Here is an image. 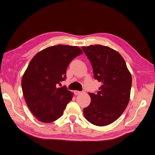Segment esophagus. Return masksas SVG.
I'll return each instance as SVG.
<instances>
[{
  "label": "esophagus",
  "instance_id": "obj_1",
  "mask_svg": "<svg viewBox=\"0 0 155 155\" xmlns=\"http://www.w3.org/2000/svg\"><path fill=\"white\" fill-rule=\"evenodd\" d=\"M74 94L75 95H78V94H81V91H74Z\"/></svg>",
  "mask_w": 155,
  "mask_h": 155
}]
</instances>
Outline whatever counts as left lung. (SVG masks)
<instances>
[{
    "label": "left lung",
    "mask_w": 155,
    "mask_h": 155,
    "mask_svg": "<svg viewBox=\"0 0 155 155\" xmlns=\"http://www.w3.org/2000/svg\"><path fill=\"white\" fill-rule=\"evenodd\" d=\"M82 48L90 61L95 79L102 84L96 94L88 93L91 103L84 108V115L94 125H110L129 104L131 74L122 56L110 47L91 45Z\"/></svg>",
    "instance_id": "1"
}]
</instances>
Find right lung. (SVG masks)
<instances>
[{
	"mask_svg": "<svg viewBox=\"0 0 155 155\" xmlns=\"http://www.w3.org/2000/svg\"><path fill=\"white\" fill-rule=\"evenodd\" d=\"M82 53L78 47L58 45L39 51L30 61L22 77V90L29 110L39 121L51 123L62 116L73 94L56 85L65 80L71 60Z\"/></svg>",
	"mask_w": 155,
	"mask_h": 155,
	"instance_id": "add662e5",
	"label": "right lung"
}]
</instances>
